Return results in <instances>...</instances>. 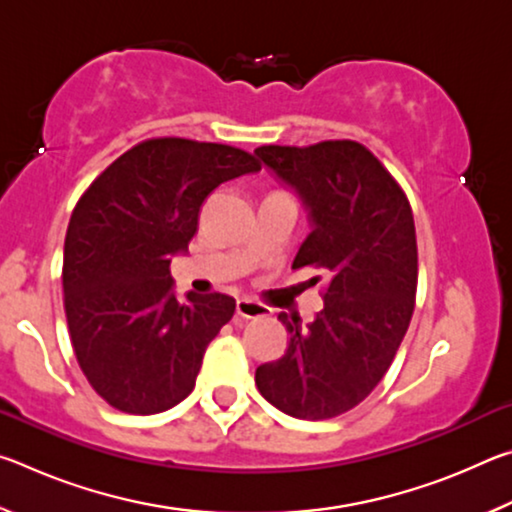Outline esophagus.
<instances>
[{
    "instance_id": "34e87169",
    "label": "esophagus",
    "mask_w": 512,
    "mask_h": 512,
    "mask_svg": "<svg viewBox=\"0 0 512 512\" xmlns=\"http://www.w3.org/2000/svg\"><path fill=\"white\" fill-rule=\"evenodd\" d=\"M268 314H271V309L259 305V302H255V300H248V298L237 300V316H241V318H246V320L264 318Z\"/></svg>"
}]
</instances>
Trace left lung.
I'll return each instance as SVG.
<instances>
[{
  "label": "left lung",
  "mask_w": 512,
  "mask_h": 512,
  "mask_svg": "<svg viewBox=\"0 0 512 512\" xmlns=\"http://www.w3.org/2000/svg\"><path fill=\"white\" fill-rule=\"evenodd\" d=\"M257 158L305 205L311 232L293 268L332 275L325 307L307 329L287 314L291 341L255 372L275 409L327 420L372 393L409 329L418 289V244L409 198L366 146L327 140L259 146Z\"/></svg>",
  "instance_id": "left-lung-1"
}]
</instances>
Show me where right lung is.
<instances>
[{
    "label": "right lung",
    "mask_w": 512,
    "mask_h": 512,
    "mask_svg": "<svg viewBox=\"0 0 512 512\" xmlns=\"http://www.w3.org/2000/svg\"><path fill=\"white\" fill-rule=\"evenodd\" d=\"M259 169L235 146L158 137L119 155L79 198L65 235V314L76 361L110 406L151 415L194 391L235 298L189 291L180 302L171 257L196 235L205 198Z\"/></svg>",
    "instance_id": "obj_1"
}]
</instances>
